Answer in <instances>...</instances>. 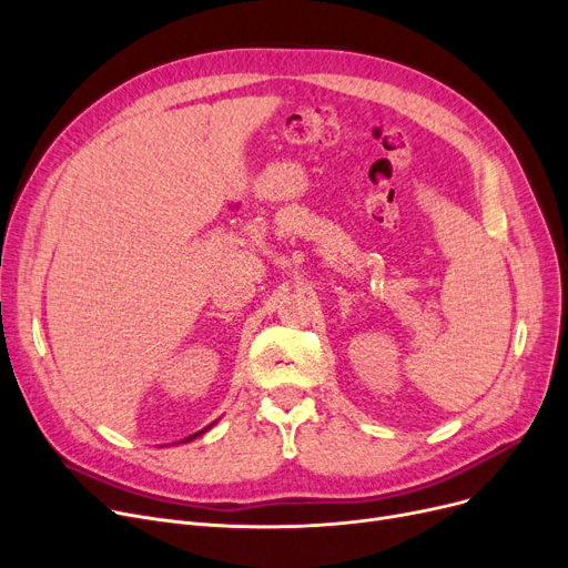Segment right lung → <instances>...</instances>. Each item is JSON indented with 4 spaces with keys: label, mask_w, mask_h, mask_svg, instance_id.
Returning <instances> with one entry per match:
<instances>
[{
    "label": "right lung",
    "mask_w": 568,
    "mask_h": 568,
    "mask_svg": "<svg viewBox=\"0 0 568 568\" xmlns=\"http://www.w3.org/2000/svg\"><path fill=\"white\" fill-rule=\"evenodd\" d=\"M214 424H216V422H214ZM214 424H209V426H206V428H202V430H197V433H193V435H189V437H184V439H182V442H191V439H195V437H200V435H202V433H206V430H209V428H212V426H214Z\"/></svg>",
    "instance_id": "obj_1"
}]
</instances>
